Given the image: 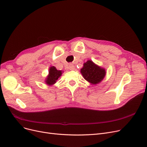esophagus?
<instances>
[{
	"label": "esophagus",
	"mask_w": 147,
	"mask_h": 147,
	"mask_svg": "<svg viewBox=\"0 0 147 147\" xmlns=\"http://www.w3.org/2000/svg\"><path fill=\"white\" fill-rule=\"evenodd\" d=\"M69 69L72 70H74L75 69V66L73 65L72 64H70L69 65Z\"/></svg>",
	"instance_id": "obj_1"
}]
</instances>
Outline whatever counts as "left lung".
I'll return each instance as SVG.
<instances>
[{"label":"left lung","instance_id":"obj_1","mask_svg":"<svg viewBox=\"0 0 147 147\" xmlns=\"http://www.w3.org/2000/svg\"><path fill=\"white\" fill-rule=\"evenodd\" d=\"M80 72L83 78L89 82L91 85H96L101 83L106 75L104 68L98 66L90 60L83 64V67L80 69Z\"/></svg>","mask_w":147,"mask_h":147}]
</instances>
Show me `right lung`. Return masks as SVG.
I'll use <instances>...</instances> for the list:
<instances>
[{
    "instance_id": "1",
    "label": "right lung",
    "mask_w": 147,
    "mask_h": 147,
    "mask_svg": "<svg viewBox=\"0 0 147 147\" xmlns=\"http://www.w3.org/2000/svg\"><path fill=\"white\" fill-rule=\"evenodd\" d=\"M63 73V71L57 70L55 66L50 67L49 69V74L45 79V83L49 86L54 84L57 83V81L61 77Z\"/></svg>"
}]
</instances>
